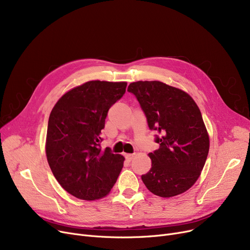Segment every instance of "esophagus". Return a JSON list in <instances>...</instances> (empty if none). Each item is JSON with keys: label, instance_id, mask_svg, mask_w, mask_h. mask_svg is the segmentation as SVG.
<instances>
[{"label": "esophagus", "instance_id": "1", "mask_svg": "<svg viewBox=\"0 0 250 250\" xmlns=\"http://www.w3.org/2000/svg\"><path fill=\"white\" fill-rule=\"evenodd\" d=\"M125 159H126V160L130 161V160H132V159L134 158V157H135V154H125Z\"/></svg>", "mask_w": 250, "mask_h": 250}]
</instances>
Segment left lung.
Instances as JSON below:
<instances>
[{
  "label": "left lung",
  "mask_w": 250,
  "mask_h": 250,
  "mask_svg": "<svg viewBox=\"0 0 250 250\" xmlns=\"http://www.w3.org/2000/svg\"><path fill=\"white\" fill-rule=\"evenodd\" d=\"M145 112L150 129L157 130L160 148L149 153L150 171L142 175L146 188L161 198H171L189 189L205 166L209 138L198 105L181 89L160 81L130 83Z\"/></svg>",
  "instance_id": "1"
}]
</instances>
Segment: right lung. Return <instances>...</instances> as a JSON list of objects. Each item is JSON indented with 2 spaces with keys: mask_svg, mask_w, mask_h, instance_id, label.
Segmentation results:
<instances>
[{
  "mask_svg": "<svg viewBox=\"0 0 250 250\" xmlns=\"http://www.w3.org/2000/svg\"><path fill=\"white\" fill-rule=\"evenodd\" d=\"M126 84L86 82L64 93L49 114L47 162L61 187L77 199L106 196L122 171L125 157L99 143L108 109L123 97Z\"/></svg>",
  "mask_w": 250,
  "mask_h": 250,
  "instance_id": "1",
  "label": "right lung"
}]
</instances>
